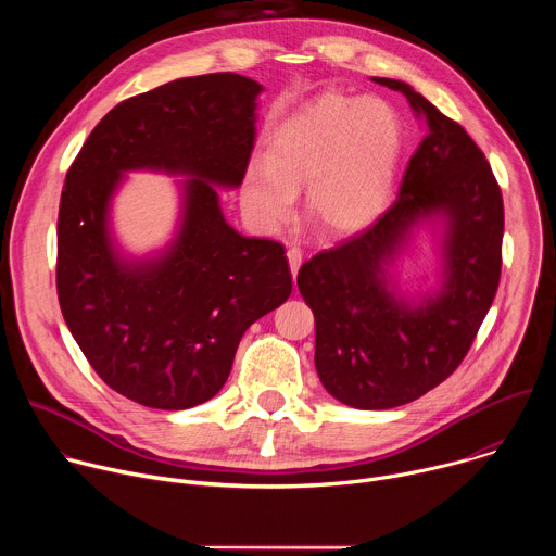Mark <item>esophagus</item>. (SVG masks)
<instances>
[{"mask_svg":"<svg viewBox=\"0 0 556 556\" xmlns=\"http://www.w3.org/2000/svg\"><path fill=\"white\" fill-rule=\"evenodd\" d=\"M286 255H288V262H290V273H292V277H294L296 270H299V266H301V262H303V251H301L299 247H290Z\"/></svg>","mask_w":556,"mask_h":556,"instance_id":"obj_1","label":"esophagus"}]
</instances>
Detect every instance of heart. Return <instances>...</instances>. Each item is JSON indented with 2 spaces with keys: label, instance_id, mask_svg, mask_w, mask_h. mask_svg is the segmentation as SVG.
Masks as SVG:
<instances>
[{
  "label": "heart",
  "instance_id": "b5f03b06",
  "mask_svg": "<svg viewBox=\"0 0 556 556\" xmlns=\"http://www.w3.org/2000/svg\"><path fill=\"white\" fill-rule=\"evenodd\" d=\"M403 149L399 114L380 99L324 94L286 118L253 163L242 198L264 230L281 228L307 185V219L345 235L371 224L387 206Z\"/></svg>",
  "mask_w": 556,
  "mask_h": 556
}]
</instances>
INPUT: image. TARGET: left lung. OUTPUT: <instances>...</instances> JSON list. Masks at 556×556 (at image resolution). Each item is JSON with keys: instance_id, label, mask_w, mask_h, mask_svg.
<instances>
[{"instance_id": "1", "label": "left lung", "mask_w": 556, "mask_h": 556, "mask_svg": "<svg viewBox=\"0 0 556 556\" xmlns=\"http://www.w3.org/2000/svg\"><path fill=\"white\" fill-rule=\"evenodd\" d=\"M403 92L425 123L395 202L348 242L314 255L296 286L314 312V365L324 387L354 409L407 405L446 380L470 350L502 275L504 202L482 149L409 84ZM425 220L441 231V283L405 300L388 268Z\"/></svg>"}]
</instances>
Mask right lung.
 Returning a JSON list of instances; mask_svg holds the SVG:
<instances>
[{
  "label": "right lung",
  "mask_w": 556,
  "mask_h": 556,
  "mask_svg": "<svg viewBox=\"0 0 556 556\" xmlns=\"http://www.w3.org/2000/svg\"><path fill=\"white\" fill-rule=\"evenodd\" d=\"M262 86L217 72L176 78L118 103L65 176L56 294L67 330L108 387L151 409H191L224 387L244 332L292 292L279 242L237 232L222 189L244 180ZM129 170L185 175L173 244L125 258L109 228Z\"/></svg>",
  "instance_id": "right-lung-1"
}]
</instances>
